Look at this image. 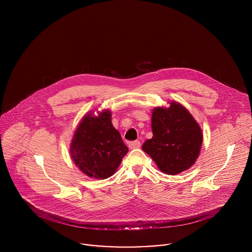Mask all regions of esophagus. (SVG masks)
I'll return each mask as SVG.
<instances>
[{"mask_svg": "<svg viewBox=\"0 0 252 252\" xmlns=\"http://www.w3.org/2000/svg\"><path fill=\"white\" fill-rule=\"evenodd\" d=\"M140 147V142L139 140H134V141H130L128 143V148L130 150H133V149H138Z\"/></svg>", "mask_w": 252, "mask_h": 252, "instance_id": "obj_1", "label": "esophagus"}]
</instances>
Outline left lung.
<instances>
[{"label": "left lung", "mask_w": 252, "mask_h": 252, "mask_svg": "<svg viewBox=\"0 0 252 252\" xmlns=\"http://www.w3.org/2000/svg\"><path fill=\"white\" fill-rule=\"evenodd\" d=\"M153 137L142 150L160 171L175 175L196 161L203 140L200 126L186 107L171 100L168 106H157L152 115Z\"/></svg>", "instance_id": "left-lung-1"}]
</instances>
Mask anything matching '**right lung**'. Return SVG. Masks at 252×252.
<instances>
[{"mask_svg": "<svg viewBox=\"0 0 252 252\" xmlns=\"http://www.w3.org/2000/svg\"><path fill=\"white\" fill-rule=\"evenodd\" d=\"M93 113L89 112L75 130L69 155L87 176L105 179L117 171L128 149L112 124V112Z\"/></svg>", "mask_w": 252, "mask_h": 252, "instance_id": "right-lung-1", "label": "right lung"}]
</instances>
